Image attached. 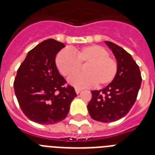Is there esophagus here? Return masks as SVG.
I'll return each instance as SVG.
<instances>
[{"label": "esophagus", "instance_id": "obj_1", "mask_svg": "<svg viewBox=\"0 0 155 155\" xmlns=\"http://www.w3.org/2000/svg\"><path fill=\"white\" fill-rule=\"evenodd\" d=\"M81 90L82 89H80V88H78V87H75V92H76V93H80V92H81Z\"/></svg>", "mask_w": 155, "mask_h": 155}]
</instances>
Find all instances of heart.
I'll return each instance as SVG.
<instances>
[{
	"label": "heart",
	"mask_w": 155,
	"mask_h": 155,
	"mask_svg": "<svg viewBox=\"0 0 155 155\" xmlns=\"http://www.w3.org/2000/svg\"><path fill=\"white\" fill-rule=\"evenodd\" d=\"M58 71L66 77L74 75L85 63L84 73L74 75L69 80L70 84L79 87H104L115 79L118 71L117 59L109 55V52L99 45H90L71 52L63 50L55 58Z\"/></svg>",
	"instance_id": "b5f03b06"
}]
</instances>
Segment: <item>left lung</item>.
<instances>
[{"label": "left lung", "mask_w": 155, "mask_h": 155, "mask_svg": "<svg viewBox=\"0 0 155 155\" xmlns=\"http://www.w3.org/2000/svg\"><path fill=\"white\" fill-rule=\"evenodd\" d=\"M118 63L115 79L101 90L92 91L87 104L91 117L101 122H113L127 114L136 101L142 84L139 67L122 47L106 41Z\"/></svg>", "instance_id": "1"}]
</instances>
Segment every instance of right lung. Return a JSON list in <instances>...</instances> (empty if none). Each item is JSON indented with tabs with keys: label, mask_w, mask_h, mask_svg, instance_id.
I'll return each mask as SVG.
<instances>
[{
	"label": "right lung",
	"mask_w": 155,
	"mask_h": 155,
	"mask_svg": "<svg viewBox=\"0 0 155 155\" xmlns=\"http://www.w3.org/2000/svg\"><path fill=\"white\" fill-rule=\"evenodd\" d=\"M63 47V43L51 38L39 43L28 52L14 79L21 109L38 124L51 125L65 119L77 95L56 67V54Z\"/></svg>",
	"instance_id": "1"
}]
</instances>
